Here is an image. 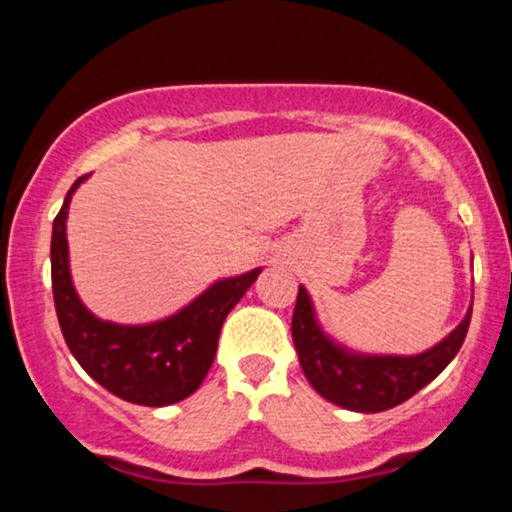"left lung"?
I'll list each match as a JSON object with an SVG mask.
<instances>
[{
  "instance_id": "obj_1",
  "label": "left lung",
  "mask_w": 512,
  "mask_h": 512,
  "mask_svg": "<svg viewBox=\"0 0 512 512\" xmlns=\"http://www.w3.org/2000/svg\"><path fill=\"white\" fill-rule=\"evenodd\" d=\"M469 320H472V305L460 325L424 354H356L322 332L308 291L305 286H298L291 334L305 378L315 387L317 395L337 407L375 414V411H385L407 402L421 387L436 380L460 351L464 337H467Z\"/></svg>"
}]
</instances>
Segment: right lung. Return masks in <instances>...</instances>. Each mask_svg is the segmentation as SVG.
<instances>
[{"mask_svg":"<svg viewBox=\"0 0 512 512\" xmlns=\"http://www.w3.org/2000/svg\"><path fill=\"white\" fill-rule=\"evenodd\" d=\"M86 178L88 175H81L74 182L52 223V296L64 342L79 366L115 397L142 407H168L182 402L207 378L223 320L262 269L257 267L216 281L202 296L166 320L149 325H117L101 320L76 296L69 274V202Z\"/></svg>","mask_w":512,"mask_h":512,"instance_id":"add662e5","label":"right lung"}]
</instances>
